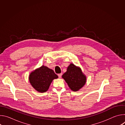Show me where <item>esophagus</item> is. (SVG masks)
I'll return each mask as SVG.
<instances>
[{
  "instance_id": "1",
  "label": "esophagus",
  "mask_w": 125,
  "mask_h": 125,
  "mask_svg": "<svg viewBox=\"0 0 125 125\" xmlns=\"http://www.w3.org/2000/svg\"><path fill=\"white\" fill-rule=\"evenodd\" d=\"M62 73H60V74H58V77H59V78H61V77H62Z\"/></svg>"
}]
</instances>
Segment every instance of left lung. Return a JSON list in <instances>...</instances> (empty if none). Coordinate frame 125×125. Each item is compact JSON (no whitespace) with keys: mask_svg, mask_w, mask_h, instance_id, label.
Returning <instances> with one entry per match:
<instances>
[{"mask_svg":"<svg viewBox=\"0 0 125 125\" xmlns=\"http://www.w3.org/2000/svg\"><path fill=\"white\" fill-rule=\"evenodd\" d=\"M71 90L78 91L86 83V76L83 73L80 68L71 63L68 67L66 72L62 76Z\"/></svg>","mask_w":125,"mask_h":125,"instance_id":"obj_1","label":"left lung"}]
</instances>
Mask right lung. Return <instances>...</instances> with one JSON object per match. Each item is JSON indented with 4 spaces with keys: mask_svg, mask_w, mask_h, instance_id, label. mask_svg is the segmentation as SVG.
Here are the masks:
<instances>
[{
    "mask_svg": "<svg viewBox=\"0 0 125 125\" xmlns=\"http://www.w3.org/2000/svg\"><path fill=\"white\" fill-rule=\"evenodd\" d=\"M58 76L52 69L42 66L35 69L29 76V81L32 86L40 93H45L49 88L52 81Z\"/></svg>",
    "mask_w": 125,
    "mask_h": 125,
    "instance_id": "1",
    "label": "right lung"
}]
</instances>
